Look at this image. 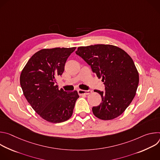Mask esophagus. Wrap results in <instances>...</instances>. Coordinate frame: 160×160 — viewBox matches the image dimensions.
<instances>
[{"label": "esophagus", "mask_w": 160, "mask_h": 160, "mask_svg": "<svg viewBox=\"0 0 160 160\" xmlns=\"http://www.w3.org/2000/svg\"><path fill=\"white\" fill-rule=\"evenodd\" d=\"M92 92V90H81L79 89L78 90V93L80 96H84V95H88Z\"/></svg>", "instance_id": "1"}]
</instances>
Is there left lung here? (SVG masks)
I'll return each mask as SVG.
<instances>
[{"label":"left lung","mask_w":160,"mask_h":160,"mask_svg":"<svg viewBox=\"0 0 160 160\" xmlns=\"http://www.w3.org/2000/svg\"><path fill=\"white\" fill-rule=\"evenodd\" d=\"M75 52L105 85V91L95 90L101 95L102 102L92 108L94 115L103 120L122 115L134 98L139 81L131 57L115 45L104 44L79 47Z\"/></svg>","instance_id":"left-lung-1"}]
</instances>
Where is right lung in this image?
<instances>
[{
	"mask_svg": "<svg viewBox=\"0 0 160 160\" xmlns=\"http://www.w3.org/2000/svg\"><path fill=\"white\" fill-rule=\"evenodd\" d=\"M76 48L43 49L29 59L20 75L23 94L43 119L61 123L69 119L79 96L77 91L66 92L56 85L64 70L67 59Z\"/></svg>",
	"mask_w": 160,
	"mask_h": 160,
	"instance_id": "right-lung-1",
	"label": "right lung"
}]
</instances>
